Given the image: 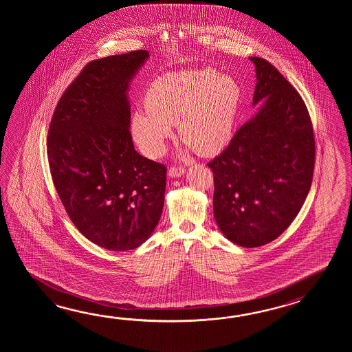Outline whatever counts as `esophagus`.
Returning a JSON list of instances; mask_svg holds the SVG:
<instances>
[{"label":"esophagus","instance_id":"1","mask_svg":"<svg viewBox=\"0 0 352 352\" xmlns=\"http://www.w3.org/2000/svg\"><path fill=\"white\" fill-rule=\"evenodd\" d=\"M185 173H186V170L184 167H170L168 176L173 177V179H177V177H181Z\"/></svg>","mask_w":352,"mask_h":352}]
</instances>
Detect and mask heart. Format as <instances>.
<instances>
[{"label": "heart", "mask_w": 352, "mask_h": 352, "mask_svg": "<svg viewBox=\"0 0 352 352\" xmlns=\"http://www.w3.org/2000/svg\"><path fill=\"white\" fill-rule=\"evenodd\" d=\"M240 99L239 82L210 67L162 75L147 89V109L133 113L132 135L146 156L158 158L177 126L182 142L214 156L232 140Z\"/></svg>", "instance_id": "1"}]
</instances>
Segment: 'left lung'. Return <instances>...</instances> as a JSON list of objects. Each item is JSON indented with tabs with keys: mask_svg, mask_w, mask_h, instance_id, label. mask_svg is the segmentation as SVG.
<instances>
[{
	"mask_svg": "<svg viewBox=\"0 0 352 352\" xmlns=\"http://www.w3.org/2000/svg\"><path fill=\"white\" fill-rule=\"evenodd\" d=\"M256 112L210 162L214 217L234 244L277 239L306 201L314 177V129L298 91L267 60L250 56Z\"/></svg>",
	"mask_w": 352,
	"mask_h": 352,
	"instance_id": "obj_1",
	"label": "left lung"
}]
</instances>
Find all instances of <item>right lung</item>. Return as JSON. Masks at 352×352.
I'll use <instances>...</instances> for the list:
<instances>
[{
  "label": "right lung",
  "instance_id": "1",
  "mask_svg": "<svg viewBox=\"0 0 352 352\" xmlns=\"http://www.w3.org/2000/svg\"><path fill=\"white\" fill-rule=\"evenodd\" d=\"M146 50L94 60L54 113L47 157L54 185L76 229L113 252L141 247L164 209L166 167L135 150L131 82Z\"/></svg>",
  "mask_w": 352,
  "mask_h": 352
}]
</instances>
